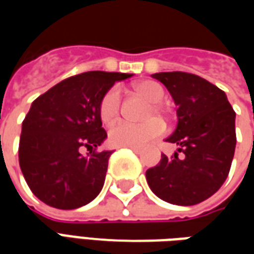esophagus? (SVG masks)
<instances>
[{
	"label": "esophagus",
	"instance_id": "obj_1",
	"mask_svg": "<svg viewBox=\"0 0 254 254\" xmlns=\"http://www.w3.org/2000/svg\"><path fill=\"white\" fill-rule=\"evenodd\" d=\"M133 151V152H136V154H138V152H140V151H141V149L140 148H137V147H132V148H130Z\"/></svg>",
	"mask_w": 254,
	"mask_h": 254
}]
</instances>
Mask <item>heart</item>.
I'll list each match as a JSON object with an SVG mask.
<instances>
[{
	"mask_svg": "<svg viewBox=\"0 0 254 254\" xmlns=\"http://www.w3.org/2000/svg\"><path fill=\"white\" fill-rule=\"evenodd\" d=\"M134 91L138 96L147 100L151 106L145 113V120H149L143 124H129V122H117L111 127L109 132V140L116 147H143L151 141L152 138L158 137L163 132V124L154 118L155 116L163 118L166 117V110L160 102L165 99V88L156 81L147 80L134 85ZM120 106H121V96L120 91L117 88L109 89L99 105L100 120L105 124H110L116 120L120 114ZM153 120H151L150 118Z\"/></svg>",
	"mask_w": 254,
	"mask_h": 254,
	"instance_id": "heart-1",
	"label": "heart"
}]
</instances>
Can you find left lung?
Returning <instances> with one entry per match:
<instances>
[{"instance_id":"8db88e82","label":"left lung","mask_w":254,"mask_h":254,"mask_svg":"<svg viewBox=\"0 0 254 254\" xmlns=\"http://www.w3.org/2000/svg\"><path fill=\"white\" fill-rule=\"evenodd\" d=\"M165 85L177 109L176 130L166 141L178 145L174 156L145 173L148 187L163 201L194 205L219 190L234 158L235 113L222 89L185 72L151 74ZM182 155H179V152Z\"/></svg>"}]
</instances>
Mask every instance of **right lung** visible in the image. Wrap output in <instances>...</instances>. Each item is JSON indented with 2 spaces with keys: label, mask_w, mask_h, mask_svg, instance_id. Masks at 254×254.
I'll return each mask as SVG.
<instances>
[{
  "label": "right lung",
  "mask_w": 254,
  "mask_h": 254,
  "mask_svg": "<svg viewBox=\"0 0 254 254\" xmlns=\"http://www.w3.org/2000/svg\"><path fill=\"white\" fill-rule=\"evenodd\" d=\"M132 73L85 72L36 98L21 125L19 163L41 201L58 209L88 204L103 188L113 151L95 149L107 137L99 105L117 81ZM87 148L90 154L83 155Z\"/></svg>",
  "instance_id": "1"
}]
</instances>
